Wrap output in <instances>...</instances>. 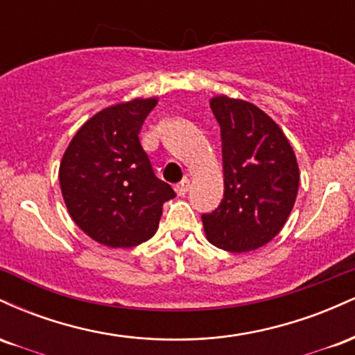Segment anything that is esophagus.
Instances as JSON below:
<instances>
[{
	"label": "esophagus",
	"mask_w": 355,
	"mask_h": 355,
	"mask_svg": "<svg viewBox=\"0 0 355 355\" xmlns=\"http://www.w3.org/2000/svg\"><path fill=\"white\" fill-rule=\"evenodd\" d=\"M189 189H190V180H189V178H183L180 183H177V185H175V191H177L178 197H183V195H185L187 191H189Z\"/></svg>",
	"instance_id": "esophagus-1"
}]
</instances>
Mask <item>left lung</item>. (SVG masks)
<instances>
[{
    "mask_svg": "<svg viewBox=\"0 0 355 355\" xmlns=\"http://www.w3.org/2000/svg\"><path fill=\"white\" fill-rule=\"evenodd\" d=\"M210 108L220 125L223 198L202 215L211 245L257 250L282 230L299 191L300 172L287 137L263 110L245 100L217 95Z\"/></svg>",
    "mask_w": 355,
    "mask_h": 355,
    "instance_id": "8db88e82",
    "label": "left lung"
}]
</instances>
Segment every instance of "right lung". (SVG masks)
<instances>
[{"mask_svg":"<svg viewBox=\"0 0 355 355\" xmlns=\"http://www.w3.org/2000/svg\"><path fill=\"white\" fill-rule=\"evenodd\" d=\"M157 103L152 96L103 108L80 126L61 158L68 214L101 245L126 248L152 239L164 203L175 197L172 187L155 177L138 138Z\"/></svg>","mask_w":355,"mask_h":355,"instance_id":"obj_1","label":"right lung"}]
</instances>
